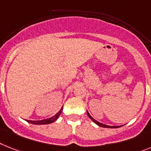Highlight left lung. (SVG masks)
<instances>
[{
    "mask_svg": "<svg viewBox=\"0 0 151 151\" xmlns=\"http://www.w3.org/2000/svg\"><path fill=\"white\" fill-rule=\"evenodd\" d=\"M87 114H88V116H89V117L90 118V119H92V120H93V122H94V123H96L97 125H99V127H106V128H117V127H115V126H113V127H112V126H108V125H106V124H103V123H99V122L96 121V119H93V118L92 117V116H91L90 114H89V113H88V112H87Z\"/></svg>",
    "mask_w": 151,
    "mask_h": 151,
    "instance_id": "obj_1",
    "label": "left lung"
}]
</instances>
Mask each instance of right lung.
<instances>
[{
  "label": "right lung",
  "mask_w": 151,
  "mask_h": 151,
  "mask_svg": "<svg viewBox=\"0 0 151 151\" xmlns=\"http://www.w3.org/2000/svg\"><path fill=\"white\" fill-rule=\"evenodd\" d=\"M62 109L58 111V113H56L54 116H52V117L51 118H48V119H42V120H36V121H32V120H26V121L28 122V123H32V124H37V125H39V124L41 125V124H49V123H52L54 121H55L56 119L58 118V116H60L61 113H62Z\"/></svg>",
  "instance_id": "right-lung-1"
}]
</instances>
